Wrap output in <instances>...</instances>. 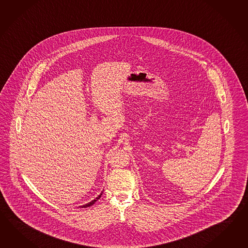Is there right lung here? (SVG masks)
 I'll use <instances>...</instances> for the list:
<instances>
[{
  "instance_id": "1",
  "label": "right lung",
  "mask_w": 248,
  "mask_h": 248,
  "mask_svg": "<svg viewBox=\"0 0 248 248\" xmlns=\"http://www.w3.org/2000/svg\"><path fill=\"white\" fill-rule=\"evenodd\" d=\"M102 193H103V191L100 193V194H99V196H98L97 198H95V199H93V201H91V202H90V203H88V204H83V205H81V206H79V207H89V206L93 205V204L94 203H95V202H96V201L98 200V199H99V198H100V197H101V195H102Z\"/></svg>"
}]
</instances>
